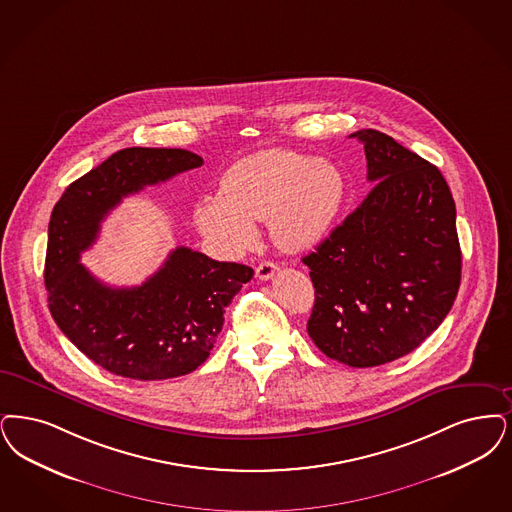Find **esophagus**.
Returning <instances> with one entry per match:
<instances>
[{"label": "esophagus", "instance_id": "esophagus-1", "mask_svg": "<svg viewBox=\"0 0 512 512\" xmlns=\"http://www.w3.org/2000/svg\"><path fill=\"white\" fill-rule=\"evenodd\" d=\"M276 270H278V266L274 265V263L263 261V263H259V266L255 268V274H257L259 280H268V278H272L276 274Z\"/></svg>", "mask_w": 512, "mask_h": 512}]
</instances>
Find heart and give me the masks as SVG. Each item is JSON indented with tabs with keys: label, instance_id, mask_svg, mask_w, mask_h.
Instances as JSON below:
<instances>
[{
	"label": "heart",
	"instance_id": "obj_1",
	"mask_svg": "<svg viewBox=\"0 0 512 512\" xmlns=\"http://www.w3.org/2000/svg\"><path fill=\"white\" fill-rule=\"evenodd\" d=\"M347 184L328 160L272 148L230 165L217 198L194 205V223L207 242L238 255L257 238L255 221H266L276 246L301 251L316 246L333 225Z\"/></svg>",
	"mask_w": 512,
	"mask_h": 512
}]
</instances>
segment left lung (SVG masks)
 Instances as JSON below:
<instances>
[{"instance_id":"left-lung-1","label":"left lung","mask_w":512,"mask_h":512,"mask_svg":"<svg viewBox=\"0 0 512 512\" xmlns=\"http://www.w3.org/2000/svg\"><path fill=\"white\" fill-rule=\"evenodd\" d=\"M364 202L303 263L314 284L307 331L328 358L373 368L419 347L448 316L461 284L455 202L436 165L362 129Z\"/></svg>"}]
</instances>
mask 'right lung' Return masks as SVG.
Listing matches in <instances>:
<instances>
[{
    "instance_id": "add662e5",
    "label": "right lung",
    "mask_w": 512,
    "mask_h": 512,
    "mask_svg": "<svg viewBox=\"0 0 512 512\" xmlns=\"http://www.w3.org/2000/svg\"><path fill=\"white\" fill-rule=\"evenodd\" d=\"M202 164L183 148H123L70 184L53 207L43 272L51 316L89 360L114 375L160 381L202 366L225 308L253 278L249 266L188 247L173 249L135 287L106 286L80 263L125 196Z\"/></svg>"
}]
</instances>
